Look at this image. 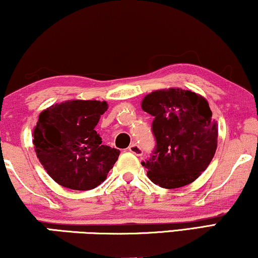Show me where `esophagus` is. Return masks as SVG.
<instances>
[{
    "label": "esophagus",
    "instance_id": "34e87169",
    "mask_svg": "<svg viewBox=\"0 0 258 258\" xmlns=\"http://www.w3.org/2000/svg\"><path fill=\"white\" fill-rule=\"evenodd\" d=\"M128 151L131 152V153L136 154L137 157H140V155H143V150H141V147L139 146V145H137V144L130 145Z\"/></svg>",
    "mask_w": 258,
    "mask_h": 258
}]
</instances>
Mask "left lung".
Listing matches in <instances>:
<instances>
[{"instance_id":"8db88e82","label":"left lung","mask_w":258,"mask_h":258,"mask_svg":"<svg viewBox=\"0 0 258 258\" xmlns=\"http://www.w3.org/2000/svg\"><path fill=\"white\" fill-rule=\"evenodd\" d=\"M141 108L154 117L157 139L152 158L141 162L148 179L166 189L197 180L213 160L219 136L206 98L191 90L162 89L146 94Z\"/></svg>"}]
</instances>
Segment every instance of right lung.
<instances>
[{"mask_svg": "<svg viewBox=\"0 0 258 258\" xmlns=\"http://www.w3.org/2000/svg\"><path fill=\"white\" fill-rule=\"evenodd\" d=\"M108 104L99 100H67L42 111L34 127L35 152L58 184L90 190L106 180L120 151L101 145L96 132Z\"/></svg>", "mask_w": 258, "mask_h": 258, "instance_id": "right-lung-1", "label": "right lung"}]
</instances>
